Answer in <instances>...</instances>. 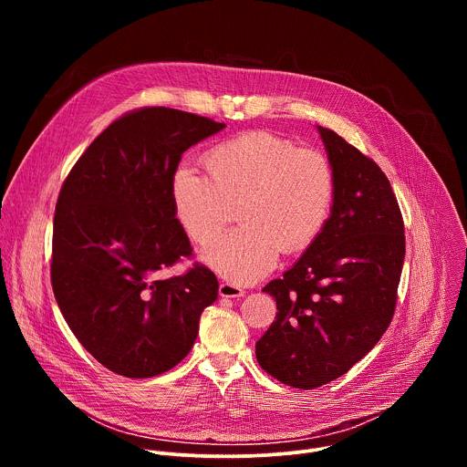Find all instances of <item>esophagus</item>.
<instances>
[{
  "mask_svg": "<svg viewBox=\"0 0 467 467\" xmlns=\"http://www.w3.org/2000/svg\"><path fill=\"white\" fill-rule=\"evenodd\" d=\"M220 296L222 297H244V288H240V286H236V285H233V283H222L220 285Z\"/></svg>",
  "mask_w": 467,
  "mask_h": 467,
  "instance_id": "34e87169",
  "label": "esophagus"
}]
</instances>
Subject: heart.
<instances>
[{
    "label": "heart",
    "mask_w": 467,
    "mask_h": 467,
    "mask_svg": "<svg viewBox=\"0 0 467 467\" xmlns=\"http://www.w3.org/2000/svg\"><path fill=\"white\" fill-rule=\"evenodd\" d=\"M207 175L181 166L171 179L179 223L197 244L223 233L238 207L242 227L209 245L207 265L236 285H249L275 268L281 251L310 247L328 223L337 175L317 150L253 130L211 148Z\"/></svg>",
    "instance_id": "b5f03b06"
}]
</instances>
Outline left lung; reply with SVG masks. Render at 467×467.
<instances>
[{
    "mask_svg": "<svg viewBox=\"0 0 467 467\" xmlns=\"http://www.w3.org/2000/svg\"><path fill=\"white\" fill-rule=\"evenodd\" d=\"M337 175L319 238L262 292L277 316L256 342L260 368L314 389L348 373L386 332L405 260V223L384 171L335 130L317 127Z\"/></svg>",
    "mask_w": 467,
    "mask_h": 467,
    "instance_id": "left-lung-1",
    "label": "left lung"
}]
</instances>
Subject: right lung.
<instances>
[{"label": "right lung", "mask_w": 467, "mask_h": 467, "mask_svg": "<svg viewBox=\"0 0 467 467\" xmlns=\"http://www.w3.org/2000/svg\"><path fill=\"white\" fill-rule=\"evenodd\" d=\"M225 123L168 107L112 121L62 182L55 218L51 286L81 346L107 369L150 379L192 349L202 312L218 297L203 264L162 272L192 256L171 203L182 153Z\"/></svg>", "instance_id": "1"}]
</instances>
